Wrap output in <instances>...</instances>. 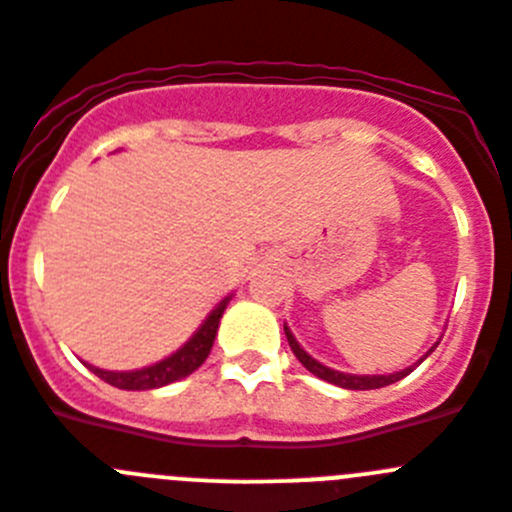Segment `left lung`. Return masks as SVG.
Segmentation results:
<instances>
[{
  "label": "left lung",
  "instance_id": "obj_1",
  "mask_svg": "<svg viewBox=\"0 0 512 512\" xmlns=\"http://www.w3.org/2000/svg\"><path fill=\"white\" fill-rule=\"evenodd\" d=\"M284 333H287V341H289V348H292V354L300 359V364L305 366L307 372H312L315 377L325 379V382L336 384V387H343V390H379V387H387V384H395L400 382L402 377H408L413 369H402V372L397 374H382V377H354V374H341V372H333V369H328V366L318 364V361L312 359V356H307L305 351L300 348V343L295 341V336L289 333V328L284 325ZM433 351V348H431ZM428 351V354H431Z\"/></svg>",
  "mask_w": 512,
  "mask_h": 512
}]
</instances>
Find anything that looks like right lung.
Here are the masks:
<instances>
[{"label":"right lung","mask_w":512,"mask_h":512,"mask_svg":"<svg viewBox=\"0 0 512 512\" xmlns=\"http://www.w3.org/2000/svg\"><path fill=\"white\" fill-rule=\"evenodd\" d=\"M225 302H220L217 310H212L210 318L205 320L197 333H194L192 341L184 348H179L176 354H171L169 359L158 361V364L146 366V369H138V372H104V369H97V366H89L99 379H104L107 384L117 387V390H156V387H164V384L176 382V379L187 377L192 374L197 366H202V361L210 354L212 341H215L217 325H220V318H223Z\"/></svg>","instance_id":"1"}]
</instances>
